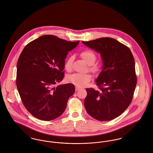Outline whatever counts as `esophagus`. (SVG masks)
Wrapping results in <instances>:
<instances>
[{"instance_id":"34e87169","label":"esophagus","mask_w":153,"mask_h":153,"mask_svg":"<svg viewBox=\"0 0 153 153\" xmlns=\"http://www.w3.org/2000/svg\"><path fill=\"white\" fill-rule=\"evenodd\" d=\"M80 89V88H79V87H75V91H78V90H79Z\"/></svg>"}]
</instances>
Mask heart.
I'll list each match as a JSON object with an SVG mask.
<instances>
[{"label": "heart", "mask_w": 153, "mask_h": 153, "mask_svg": "<svg viewBox=\"0 0 153 153\" xmlns=\"http://www.w3.org/2000/svg\"><path fill=\"white\" fill-rule=\"evenodd\" d=\"M81 56L83 61L89 66V70L94 72L97 73L100 69V65L94 64L97 60V56L95 53L91 50H87L83 51L81 53ZM74 60V56H71L65 63V68L70 72L72 70V65ZM92 79V76L89 74H74L68 76L67 78L68 82L75 85L78 87H84L89 83Z\"/></svg>", "instance_id": "obj_1"}]
</instances>
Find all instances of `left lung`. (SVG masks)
<instances>
[{"label": "left lung", "instance_id": "1", "mask_svg": "<svg viewBox=\"0 0 153 153\" xmlns=\"http://www.w3.org/2000/svg\"><path fill=\"white\" fill-rule=\"evenodd\" d=\"M100 54L103 66L95 82L99 90L86 88L84 105L99 121L115 119L130 105L137 83L135 62L128 47L109 38L82 42Z\"/></svg>", "mask_w": 153, "mask_h": 153}]
</instances>
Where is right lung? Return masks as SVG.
I'll use <instances>...</instances> for the list:
<instances>
[{
	"label": "right lung",
	"instance_id": "obj_1",
	"mask_svg": "<svg viewBox=\"0 0 153 153\" xmlns=\"http://www.w3.org/2000/svg\"><path fill=\"white\" fill-rule=\"evenodd\" d=\"M79 42L44 35L22 51L17 63L16 85L24 106L35 117L50 121L65 111L75 86L54 85L63 79L65 59Z\"/></svg>",
	"mask_w": 153,
	"mask_h": 153
}]
</instances>
